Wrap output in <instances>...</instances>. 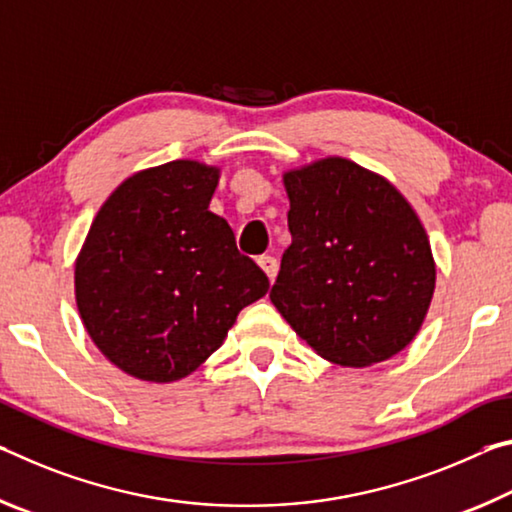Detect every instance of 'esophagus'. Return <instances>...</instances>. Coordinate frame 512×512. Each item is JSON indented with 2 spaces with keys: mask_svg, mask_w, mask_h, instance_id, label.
<instances>
[{
  "mask_svg": "<svg viewBox=\"0 0 512 512\" xmlns=\"http://www.w3.org/2000/svg\"><path fill=\"white\" fill-rule=\"evenodd\" d=\"M258 265H261V270L267 274V279H270V281L276 279V272H279V263H276L274 256H258Z\"/></svg>",
  "mask_w": 512,
  "mask_h": 512,
  "instance_id": "esophagus-1",
  "label": "esophagus"
}]
</instances>
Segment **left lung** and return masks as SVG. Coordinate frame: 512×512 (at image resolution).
Returning a JSON list of instances; mask_svg holds the SVG:
<instances>
[{
	"mask_svg": "<svg viewBox=\"0 0 512 512\" xmlns=\"http://www.w3.org/2000/svg\"><path fill=\"white\" fill-rule=\"evenodd\" d=\"M292 242L270 299L322 358L345 367L388 360L429 311L435 263L404 195L354 161L329 156L283 174Z\"/></svg>",
	"mask_w": 512,
	"mask_h": 512,
	"instance_id": "obj_1",
	"label": "left lung"
}]
</instances>
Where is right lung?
<instances>
[{
	"instance_id": "obj_1",
	"label": "right lung",
	"mask_w": 512,
	"mask_h": 512,
	"mask_svg": "<svg viewBox=\"0 0 512 512\" xmlns=\"http://www.w3.org/2000/svg\"><path fill=\"white\" fill-rule=\"evenodd\" d=\"M220 170L172 161L117 186L74 265L88 335L115 367L149 383L195 372L270 281L208 211Z\"/></svg>"
}]
</instances>
